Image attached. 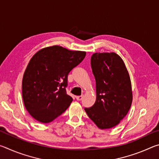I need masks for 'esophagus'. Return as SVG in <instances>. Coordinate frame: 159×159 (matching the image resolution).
<instances>
[{
  "label": "esophagus",
  "mask_w": 159,
  "mask_h": 159,
  "mask_svg": "<svg viewBox=\"0 0 159 159\" xmlns=\"http://www.w3.org/2000/svg\"><path fill=\"white\" fill-rule=\"evenodd\" d=\"M76 99H77L78 101H80V100H82V99H83V95L77 96V97H76Z\"/></svg>",
  "instance_id": "obj_1"
}]
</instances>
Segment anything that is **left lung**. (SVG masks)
<instances>
[{
  "label": "left lung",
  "instance_id": "8db88e82",
  "mask_svg": "<svg viewBox=\"0 0 159 159\" xmlns=\"http://www.w3.org/2000/svg\"><path fill=\"white\" fill-rule=\"evenodd\" d=\"M91 68L96 81L95 103L85 111L100 129L119 123L128 114L133 101L131 82L122 59L114 52L95 53Z\"/></svg>",
  "mask_w": 159,
  "mask_h": 159
}]
</instances>
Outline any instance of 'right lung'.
Listing matches in <instances>:
<instances>
[{"label":"right lung","instance_id":"right-lung-1","mask_svg":"<svg viewBox=\"0 0 159 159\" xmlns=\"http://www.w3.org/2000/svg\"><path fill=\"white\" fill-rule=\"evenodd\" d=\"M85 55L55 45L33 56L22 80L24 103L32 117L46 123L66 111L73 101L66 90L68 74Z\"/></svg>","mask_w":159,"mask_h":159}]
</instances>
